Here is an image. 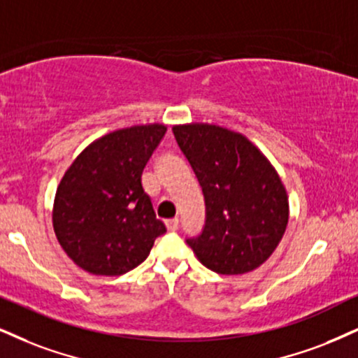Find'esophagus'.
Instances as JSON below:
<instances>
[{"instance_id":"esophagus-1","label":"esophagus","mask_w":358,"mask_h":358,"mask_svg":"<svg viewBox=\"0 0 358 358\" xmlns=\"http://www.w3.org/2000/svg\"><path fill=\"white\" fill-rule=\"evenodd\" d=\"M166 227H167V231L176 232V231H178V229H179V219L174 217V219L166 220Z\"/></svg>"}]
</instances>
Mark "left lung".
Listing matches in <instances>:
<instances>
[{
	"instance_id": "8db88e82",
	"label": "left lung",
	"mask_w": 358,
	"mask_h": 358,
	"mask_svg": "<svg viewBox=\"0 0 358 358\" xmlns=\"http://www.w3.org/2000/svg\"><path fill=\"white\" fill-rule=\"evenodd\" d=\"M206 202L201 234L186 242L210 271L237 275L262 266L289 222L284 184L245 136L214 124L172 127Z\"/></svg>"
}]
</instances>
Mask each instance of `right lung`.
I'll return each instance as SVG.
<instances>
[{"label":"right lung","mask_w":358,"mask_h":358,"mask_svg":"<svg viewBox=\"0 0 358 358\" xmlns=\"http://www.w3.org/2000/svg\"><path fill=\"white\" fill-rule=\"evenodd\" d=\"M166 126H132L94 141L57 186L52 227L64 252L94 275H121L144 262L166 232L141 176Z\"/></svg>","instance_id":"obj_1"}]
</instances>
